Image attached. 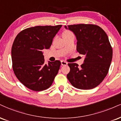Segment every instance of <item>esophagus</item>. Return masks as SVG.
<instances>
[{"mask_svg":"<svg viewBox=\"0 0 121 121\" xmlns=\"http://www.w3.org/2000/svg\"><path fill=\"white\" fill-rule=\"evenodd\" d=\"M61 65H62V66H64V65H68V62L66 61H61Z\"/></svg>","mask_w":121,"mask_h":121,"instance_id":"obj_1","label":"esophagus"}]
</instances>
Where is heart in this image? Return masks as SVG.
<instances>
[{
  "instance_id": "obj_1",
  "label": "heart",
  "mask_w": 121,
  "mask_h": 121,
  "mask_svg": "<svg viewBox=\"0 0 121 121\" xmlns=\"http://www.w3.org/2000/svg\"><path fill=\"white\" fill-rule=\"evenodd\" d=\"M71 33H72V32H71L70 31H69V30H65V31H64L63 34H62V35H63V36L71 34Z\"/></svg>"
}]
</instances>
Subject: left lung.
Listing matches in <instances>:
<instances>
[{
  "label": "left lung",
  "instance_id": "obj_1",
  "mask_svg": "<svg viewBox=\"0 0 121 121\" xmlns=\"http://www.w3.org/2000/svg\"><path fill=\"white\" fill-rule=\"evenodd\" d=\"M74 33L77 51L84 55V63L79 66L69 63L67 78L73 86L81 90L92 89L107 76L111 64L113 50L108 35L103 29L94 24L65 26Z\"/></svg>",
  "mask_w": 121,
  "mask_h": 121
}]
</instances>
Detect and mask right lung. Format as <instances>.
Wrapping results in <instances>:
<instances>
[{
	"label": "right lung",
	"instance_id": "add662e5",
	"mask_svg": "<svg viewBox=\"0 0 121 121\" xmlns=\"http://www.w3.org/2000/svg\"><path fill=\"white\" fill-rule=\"evenodd\" d=\"M62 26H37L22 30L12 47V68L20 82L29 89L43 91L52 85L61 62L45 64L42 50L48 49L53 38Z\"/></svg>",
	"mask_w": 121,
	"mask_h": 121
}]
</instances>
